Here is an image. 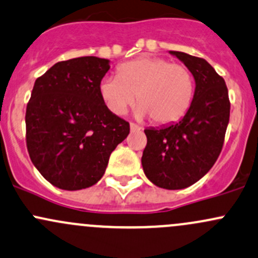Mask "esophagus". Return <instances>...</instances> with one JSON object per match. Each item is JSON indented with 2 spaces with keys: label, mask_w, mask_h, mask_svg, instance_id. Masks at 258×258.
<instances>
[{
  "label": "esophagus",
  "mask_w": 258,
  "mask_h": 258,
  "mask_svg": "<svg viewBox=\"0 0 258 258\" xmlns=\"http://www.w3.org/2000/svg\"><path fill=\"white\" fill-rule=\"evenodd\" d=\"M130 128H131V131L132 132H135V131H141V127L138 126V124H136V123H130Z\"/></svg>",
  "instance_id": "obj_1"
}]
</instances>
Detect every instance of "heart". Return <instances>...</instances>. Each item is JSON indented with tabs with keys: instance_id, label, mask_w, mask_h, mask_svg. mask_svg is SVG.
<instances>
[{
	"instance_id": "heart-1",
	"label": "heart",
	"mask_w": 258,
	"mask_h": 258,
	"mask_svg": "<svg viewBox=\"0 0 258 258\" xmlns=\"http://www.w3.org/2000/svg\"><path fill=\"white\" fill-rule=\"evenodd\" d=\"M99 93L113 115H123L137 100L138 118L150 116L157 124L183 117L191 104L194 79L188 68L163 58L141 56L117 68V77L100 80Z\"/></svg>"
}]
</instances>
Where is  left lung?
I'll return each mask as SVG.
<instances>
[{"mask_svg": "<svg viewBox=\"0 0 258 258\" xmlns=\"http://www.w3.org/2000/svg\"><path fill=\"white\" fill-rule=\"evenodd\" d=\"M191 73L195 91L177 123L145 130L142 167L154 185L177 190L193 185L211 169L224 145L230 118L226 84L205 59L169 50Z\"/></svg>", "mask_w": 258, "mask_h": 258, "instance_id": "1", "label": "left lung"}]
</instances>
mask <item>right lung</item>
Masks as SVG:
<instances>
[{"label":"right lung","instance_id":"add662e5","mask_svg":"<svg viewBox=\"0 0 258 258\" xmlns=\"http://www.w3.org/2000/svg\"><path fill=\"white\" fill-rule=\"evenodd\" d=\"M108 59L59 61L38 78L26 111L32 163L50 184L80 190L96 184L130 123L107 110L99 93Z\"/></svg>","mask_w":258,"mask_h":258}]
</instances>
